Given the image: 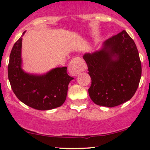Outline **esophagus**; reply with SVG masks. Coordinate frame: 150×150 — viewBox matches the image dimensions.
I'll return each instance as SVG.
<instances>
[{
  "label": "esophagus",
  "mask_w": 150,
  "mask_h": 150,
  "mask_svg": "<svg viewBox=\"0 0 150 150\" xmlns=\"http://www.w3.org/2000/svg\"><path fill=\"white\" fill-rule=\"evenodd\" d=\"M87 66L80 57H75L69 65V72L72 76L79 75L81 71H85Z\"/></svg>",
  "instance_id": "esophagus-1"
}]
</instances>
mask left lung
Returning <instances> with one entry per match:
<instances>
[{
    "mask_svg": "<svg viewBox=\"0 0 150 150\" xmlns=\"http://www.w3.org/2000/svg\"><path fill=\"white\" fill-rule=\"evenodd\" d=\"M91 79L89 95L94 103L114 107L134 95L141 77L136 44L126 30L108 39L100 50L83 56Z\"/></svg>",
    "mask_w": 150,
    "mask_h": 150,
    "instance_id": "8db88e82",
    "label": "left lung"
}]
</instances>
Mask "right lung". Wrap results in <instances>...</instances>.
<instances>
[{"mask_svg":"<svg viewBox=\"0 0 150 150\" xmlns=\"http://www.w3.org/2000/svg\"><path fill=\"white\" fill-rule=\"evenodd\" d=\"M22 41L20 38L14 44L8 65V79L13 93L22 102L35 109L59 107L65 101L68 85L74 78L67 74V67H56L44 75L24 72L22 69Z\"/></svg>","mask_w":150,"mask_h":150,"instance_id":"right-lung-1","label":"right lung"}]
</instances>
